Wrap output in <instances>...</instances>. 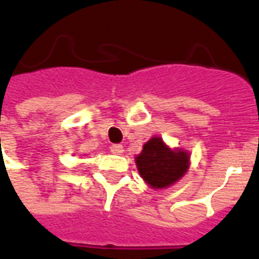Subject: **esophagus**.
Returning a JSON list of instances; mask_svg holds the SVG:
<instances>
[{
    "instance_id": "1",
    "label": "esophagus",
    "mask_w": 259,
    "mask_h": 259,
    "mask_svg": "<svg viewBox=\"0 0 259 259\" xmlns=\"http://www.w3.org/2000/svg\"><path fill=\"white\" fill-rule=\"evenodd\" d=\"M110 151H111L114 155H122L125 149H123V147H122L121 144H116V145H111Z\"/></svg>"
}]
</instances>
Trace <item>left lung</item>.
I'll return each instance as SVG.
<instances>
[{
	"instance_id": "left-lung-1",
	"label": "left lung",
	"mask_w": 259,
	"mask_h": 259,
	"mask_svg": "<svg viewBox=\"0 0 259 259\" xmlns=\"http://www.w3.org/2000/svg\"><path fill=\"white\" fill-rule=\"evenodd\" d=\"M136 165L141 178L152 189L172 186L185 177L190 167V153L182 148H169L159 136L144 144L136 156Z\"/></svg>"
}]
</instances>
